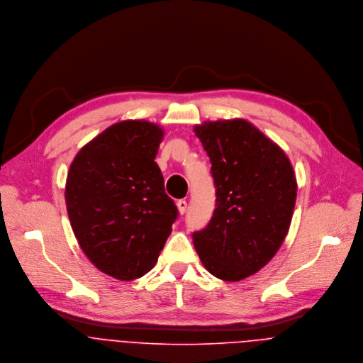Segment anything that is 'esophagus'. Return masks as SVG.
<instances>
[{"instance_id":"obj_1","label":"esophagus","mask_w":363,"mask_h":363,"mask_svg":"<svg viewBox=\"0 0 363 363\" xmlns=\"http://www.w3.org/2000/svg\"><path fill=\"white\" fill-rule=\"evenodd\" d=\"M177 209H179L180 215H183L187 211V201L186 200H179L177 201Z\"/></svg>"}]
</instances>
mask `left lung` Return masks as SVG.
<instances>
[{
    "mask_svg": "<svg viewBox=\"0 0 363 363\" xmlns=\"http://www.w3.org/2000/svg\"><path fill=\"white\" fill-rule=\"evenodd\" d=\"M211 160L216 208L193 233L208 271L242 281L281 247L296 201V177L286 154L243 118L206 121L194 128Z\"/></svg>",
    "mask_w": 363,
    "mask_h": 363,
    "instance_id": "obj_1",
    "label": "left lung"
}]
</instances>
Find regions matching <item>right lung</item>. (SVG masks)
<instances>
[{
    "mask_svg": "<svg viewBox=\"0 0 363 363\" xmlns=\"http://www.w3.org/2000/svg\"><path fill=\"white\" fill-rule=\"evenodd\" d=\"M162 138L157 124L120 121L69 166L65 204L74 235L91 262L120 281L141 278L155 265L177 218L155 162Z\"/></svg>",
    "mask_w": 363,
    "mask_h": 363,
    "instance_id": "1",
    "label": "right lung"
}]
</instances>
